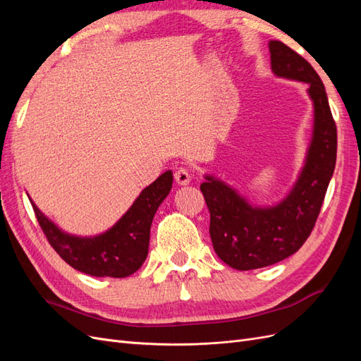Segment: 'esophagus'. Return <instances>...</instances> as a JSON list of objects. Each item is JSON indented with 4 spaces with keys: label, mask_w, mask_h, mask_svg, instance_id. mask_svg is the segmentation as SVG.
Segmentation results:
<instances>
[{
    "label": "esophagus",
    "mask_w": 361,
    "mask_h": 361,
    "mask_svg": "<svg viewBox=\"0 0 361 361\" xmlns=\"http://www.w3.org/2000/svg\"><path fill=\"white\" fill-rule=\"evenodd\" d=\"M174 180H176V183L180 185V187H185V185H188L191 182V174L188 170L179 169L176 173H174Z\"/></svg>",
    "instance_id": "obj_1"
}]
</instances>
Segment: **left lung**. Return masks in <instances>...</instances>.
<instances>
[{
	"instance_id": "8db88e82",
	"label": "left lung",
	"mask_w": 361,
	"mask_h": 361,
	"mask_svg": "<svg viewBox=\"0 0 361 361\" xmlns=\"http://www.w3.org/2000/svg\"><path fill=\"white\" fill-rule=\"evenodd\" d=\"M271 69L279 78L307 84L313 128L304 166L279 203H250L231 185L204 174L200 190L211 212L209 233L216 256L239 271L274 265L292 256L309 238L331 180L337 130L319 75L285 43L269 40Z\"/></svg>"
}]
</instances>
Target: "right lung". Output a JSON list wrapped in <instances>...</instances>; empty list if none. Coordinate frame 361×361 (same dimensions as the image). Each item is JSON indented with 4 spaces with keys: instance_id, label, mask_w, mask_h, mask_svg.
Listing matches in <instances>:
<instances>
[{
    "instance_id": "1",
    "label": "right lung",
    "mask_w": 361,
    "mask_h": 361,
    "mask_svg": "<svg viewBox=\"0 0 361 361\" xmlns=\"http://www.w3.org/2000/svg\"><path fill=\"white\" fill-rule=\"evenodd\" d=\"M173 183L171 170L162 173L140 192L133 206L106 232L96 236H76L42 214L31 202L43 233L59 256L76 271L93 277L123 279L134 274L149 253L150 226L159 204Z\"/></svg>"
}]
</instances>
